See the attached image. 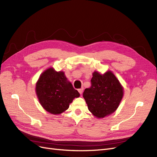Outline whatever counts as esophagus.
Here are the masks:
<instances>
[{"instance_id": "esophagus-1", "label": "esophagus", "mask_w": 157, "mask_h": 157, "mask_svg": "<svg viewBox=\"0 0 157 157\" xmlns=\"http://www.w3.org/2000/svg\"><path fill=\"white\" fill-rule=\"evenodd\" d=\"M83 91H84V88H81L80 89H78V92L81 95H82Z\"/></svg>"}]
</instances>
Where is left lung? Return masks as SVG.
<instances>
[{"mask_svg":"<svg viewBox=\"0 0 157 157\" xmlns=\"http://www.w3.org/2000/svg\"><path fill=\"white\" fill-rule=\"evenodd\" d=\"M92 75V86L85 89L83 98L94 117L104 118L115 112L119 106L124 88L111 71L104 74L94 71Z\"/></svg>","mask_w":157,"mask_h":157,"instance_id":"obj_1","label":"left lung"}]
</instances>
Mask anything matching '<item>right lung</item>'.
<instances>
[{
    "label": "right lung",
    "instance_id": "1",
    "mask_svg": "<svg viewBox=\"0 0 157 157\" xmlns=\"http://www.w3.org/2000/svg\"><path fill=\"white\" fill-rule=\"evenodd\" d=\"M35 92L42 107L56 115L65 112L73 99L80 96L63 71H56L53 67L41 73L36 83Z\"/></svg>",
    "mask_w": 157,
    "mask_h": 157
}]
</instances>
